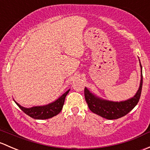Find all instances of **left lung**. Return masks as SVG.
I'll list each match as a JSON object with an SVG mask.
<instances>
[{
  "label": "left lung",
  "mask_w": 150,
  "mask_h": 150,
  "mask_svg": "<svg viewBox=\"0 0 150 150\" xmlns=\"http://www.w3.org/2000/svg\"><path fill=\"white\" fill-rule=\"evenodd\" d=\"M140 86L137 94L129 100L123 102H112L102 100L91 93L85 87L84 97L89 110L94 113L109 120L118 119L129 113L135 107L139 100L142 89V67Z\"/></svg>",
  "instance_id": "8db88e82"
}]
</instances>
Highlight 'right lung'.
Returning <instances> with one entry per match:
<instances>
[{"label": "right lung", "instance_id": "1", "mask_svg": "<svg viewBox=\"0 0 150 150\" xmlns=\"http://www.w3.org/2000/svg\"><path fill=\"white\" fill-rule=\"evenodd\" d=\"M69 90L70 89L65 92L62 96L60 97L55 102L44 106H37V107L30 108H26L18 104L16 102L15 103L23 112H25L29 116L32 117V118L40 120L47 119V118H50L58 115L61 112L63 108V106H64L65 98H66L67 94L69 93Z\"/></svg>", "mask_w": 150, "mask_h": 150}]
</instances>
